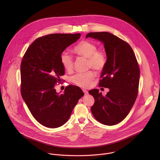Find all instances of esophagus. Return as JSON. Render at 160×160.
<instances>
[{
    "instance_id": "esophagus-1",
    "label": "esophagus",
    "mask_w": 160,
    "mask_h": 160,
    "mask_svg": "<svg viewBox=\"0 0 160 160\" xmlns=\"http://www.w3.org/2000/svg\"><path fill=\"white\" fill-rule=\"evenodd\" d=\"M82 91H83V92L84 93V95H88V94L89 93L88 91H86V90H85V89H83Z\"/></svg>"
}]
</instances>
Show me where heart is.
Instances as JSON below:
<instances>
[{"instance_id": "b5f03b06", "label": "heart", "mask_w": 160, "mask_h": 160, "mask_svg": "<svg viewBox=\"0 0 160 160\" xmlns=\"http://www.w3.org/2000/svg\"><path fill=\"white\" fill-rule=\"evenodd\" d=\"M74 52L78 55L88 58V67L97 71H102L107 63V54L102 50H97L95 44L88 40L81 41L73 48ZM60 62L67 71H69L73 68L74 60L72 56L68 52L63 51L60 55ZM95 74L93 71L86 72H79L71 78L72 82L81 88H88L92 81L95 78Z\"/></svg>"}]
</instances>
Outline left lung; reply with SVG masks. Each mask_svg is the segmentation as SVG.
<instances>
[{"label": "left lung", "instance_id": "8db88e82", "mask_svg": "<svg viewBox=\"0 0 160 160\" xmlns=\"http://www.w3.org/2000/svg\"><path fill=\"white\" fill-rule=\"evenodd\" d=\"M86 38L102 42L107 57L98 85L110 91L105 96L97 89L89 91L95 99L92 113L102 124H116L129 114L137 98L140 69L136 57L131 46L110 32H89Z\"/></svg>", "mask_w": 160, "mask_h": 160}]
</instances>
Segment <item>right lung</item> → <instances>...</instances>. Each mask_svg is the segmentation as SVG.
I'll return each mask as SVG.
<instances>
[{
  "label": "right lung",
  "mask_w": 160,
  "mask_h": 160,
  "mask_svg": "<svg viewBox=\"0 0 160 160\" xmlns=\"http://www.w3.org/2000/svg\"><path fill=\"white\" fill-rule=\"evenodd\" d=\"M81 37L77 34H52L36 39L23 56L21 63V93L33 117L42 125L57 128L68 120L84 93L69 85L63 93L55 85L61 81L65 68L60 55Z\"/></svg>",
  "instance_id": "1"
}]
</instances>
